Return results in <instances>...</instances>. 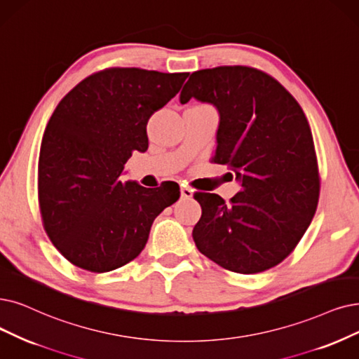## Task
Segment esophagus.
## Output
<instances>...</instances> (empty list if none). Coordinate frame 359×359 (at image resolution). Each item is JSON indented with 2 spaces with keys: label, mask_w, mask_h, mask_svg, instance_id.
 <instances>
[{
  "label": "esophagus",
  "mask_w": 359,
  "mask_h": 359,
  "mask_svg": "<svg viewBox=\"0 0 359 359\" xmlns=\"http://www.w3.org/2000/svg\"><path fill=\"white\" fill-rule=\"evenodd\" d=\"M181 197L182 198H191L193 197V190L190 187H181Z\"/></svg>",
  "instance_id": "34e87169"
}]
</instances>
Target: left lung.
Listing matches in <instances>:
<instances>
[{"label": "left lung", "mask_w": 359, "mask_h": 359, "mask_svg": "<svg viewBox=\"0 0 359 359\" xmlns=\"http://www.w3.org/2000/svg\"><path fill=\"white\" fill-rule=\"evenodd\" d=\"M217 107L213 163L226 165L241 190L229 200L196 193L202 218L197 249L219 266L256 274L278 265L308 229L320 197L312 133L302 107L265 72L219 66L190 75L180 95Z\"/></svg>", "instance_id": "obj_1"}]
</instances>
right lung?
Returning a JSON list of instances; mask_svg holds the SVG:
<instances>
[{
	"label": "right lung",
	"mask_w": 359,
	"mask_h": 359,
	"mask_svg": "<svg viewBox=\"0 0 359 359\" xmlns=\"http://www.w3.org/2000/svg\"><path fill=\"white\" fill-rule=\"evenodd\" d=\"M189 74L111 67L69 91L48 121L38 162L44 228L69 262L107 272L144 249L150 228L180 198L177 182L121 181L133 153L149 149L147 122Z\"/></svg>",
	"instance_id": "1"
}]
</instances>
